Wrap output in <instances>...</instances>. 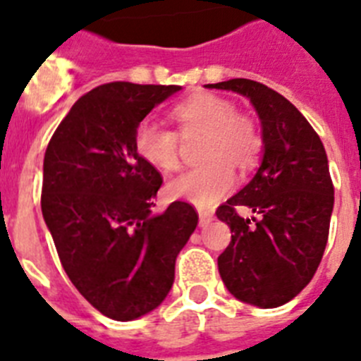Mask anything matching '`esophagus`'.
<instances>
[{"label":"esophagus","mask_w":361,"mask_h":361,"mask_svg":"<svg viewBox=\"0 0 361 361\" xmlns=\"http://www.w3.org/2000/svg\"><path fill=\"white\" fill-rule=\"evenodd\" d=\"M214 221V214L210 212H199V226H208Z\"/></svg>","instance_id":"34e87169"}]
</instances>
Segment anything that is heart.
<instances>
[{"label":"heart","mask_w":361,"mask_h":361,"mask_svg":"<svg viewBox=\"0 0 361 361\" xmlns=\"http://www.w3.org/2000/svg\"><path fill=\"white\" fill-rule=\"evenodd\" d=\"M171 116L184 135L204 131L201 166L188 169L166 184L171 199L188 201L199 208L215 204L235 184L233 166L246 169L261 153L263 138L252 116L237 113L235 104L214 92H197L177 104ZM137 155L160 171L178 168V137L175 131L146 118L135 131Z\"/></svg>","instance_id":"b5f03b06"}]
</instances>
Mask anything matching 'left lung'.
Returning <instances> with one entry per match:
<instances>
[{
  "label": "left lung",
  "instance_id": "obj_1",
  "mask_svg": "<svg viewBox=\"0 0 361 361\" xmlns=\"http://www.w3.org/2000/svg\"><path fill=\"white\" fill-rule=\"evenodd\" d=\"M208 89L246 97L261 122L263 159L241 192L217 208L232 241L219 255L228 292L243 303L276 309L294 300L319 267L329 239L334 186L318 133L279 92L246 78ZM246 205L259 219H245Z\"/></svg>",
  "mask_w": 361,
  "mask_h": 361
}]
</instances>
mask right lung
I'll list each match as a JSON object with an SVG mask.
<instances>
[{
  "label": "right lung",
  "mask_w": 361,
  "mask_h": 361,
  "mask_svg": "<svg viewBox=\"0 0 361 361\" xmlns=\"http://www.w3.org/2000/svg\"><path fill=\"white\" fill-rule=\"evenodd\" d=\"M178 85L113 82L80 98L43 159L42 214L71 283L104 316L155 310L199 217L175 201L153 214L162 177L135 151L137 126Z\"/></svg>",
  "instance_id": "1"
}]
</instances>
